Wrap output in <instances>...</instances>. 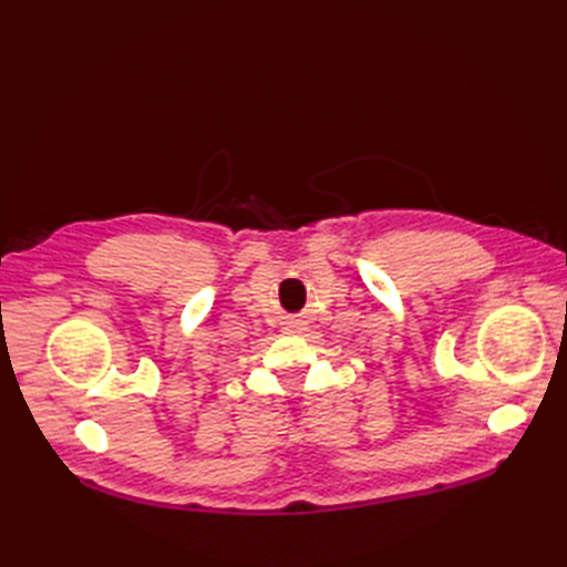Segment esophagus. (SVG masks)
Returning <instances> with one entry per match:
<instances>
[{
    "instance_id": "1",
    "label": "esophagus",
    "mask_w": 567,
    "mask_h": 567,
    "mask_svg": "<svg viewBox=\"0 0 567 567\" xmlns=\"http://www.w3.org/2000/svg\"><path fill=\"white\" fill-rule=\"evenodd\" d=\"M288 326H290V331H298V329H302V321L300 319H290Z\"/></svg>"
}]
</instances>
